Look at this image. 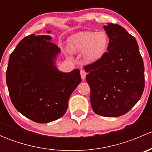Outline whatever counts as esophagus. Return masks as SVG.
Here are the masks:
<instances>
[{
    "mask_svg": "<svg viewBox=\"0 0 152 152\" xmlns=\"http://www.w3.org/2000/svg\"><path fill=\"white\" fill-rule=\"evenodd\" d=\"M80 74H81V77H82V79H85L86 78V75H87V73L85 72V70H80Z\"/></svg>",
    "mask_w": 152,
    "mask_h": 152,
    "instance_id": "1",
    "label": "esophagus"
}]
</instances>
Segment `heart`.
<instances>
[{"label":"heart","instance_id":"1","mask_svg":"<svg viewBox=\"0 0 152 152\" xmlns=\"http://www.w3.org/2000/svg\"><path fill=\"white\" fill-rule=\"evenodd\" d=\"M109 37L104 31H81L71 37L69 47L76 53H83L86 60L93 62L99 60L107 52L109 46Z\"/></svg>","mask_w":152,"mask_h":152}]
</instances>
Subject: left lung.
Wrapping results in <instances>:
<instances>
[{
    "mask_svg": "<svg viewBox=\"0 0 152 152\" xmlns=\"http://www.w3.org/2000/svg\"><path fill=\"white\" fill-rule=\"evenodd\" d=\"M110 42L103 56L84 67L96 114L118 117L140 100L145 87L144 65L135 38L117 24L104 26Z\"/></svg>",
    "mask_w": 152,
    "mask_h": 152,
    "instance_id": "1",
    "label": "left lung"
}]
</instances>
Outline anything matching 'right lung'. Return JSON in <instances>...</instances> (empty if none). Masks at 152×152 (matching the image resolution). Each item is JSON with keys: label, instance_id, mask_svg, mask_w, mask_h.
I'll return each instance as SVG.
<instances>
[{"label": "right lung", "instance_id": "right-lung-1", "mask_svg": "<svg viewBox=\"0 0 152 152\" xmlns=\"http://www.w3.org/2000/svg\"><path fill=\"white\" fill-rule=\"evenodd\" d=\"M50 40L46 35L24 37L10 54L6 73L13 105L40 124L65 115L69 98L82 81L79 69L63 73L56 68L55 59L61 50Z\"/></svg>", "mask_w": 152, "mask_h": 152}]
</instances>
